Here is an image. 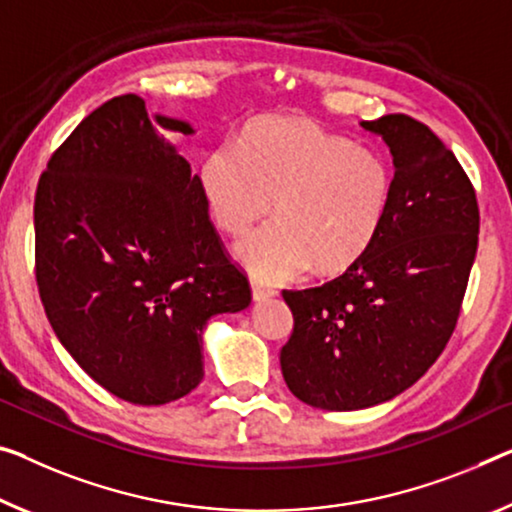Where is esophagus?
<instances>
[{"label":"esophagus","instance_id":"34e87169","mask_svg":"<svg viewBox=\"0 0 512 512\" xmlns=\"http://www.w3.org/2000/svg\"><path fill=\"white\" fill-rule=\"evenodd\" d=\"M251 295H254V300H256V302H261V300H267V297H272V295H274V288L265 286L263 281L251 279Z\"/></svg>","mask_w":512,"mask_h":512}]
</instances>
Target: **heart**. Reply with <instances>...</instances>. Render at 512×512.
Segmentation results:
<instances>
[{"instance_id": "b5f03b06", "label": "heart", "mask_w": 512, "mask_h": 512, "mask_svg": "<svg viewBox=\"0 0 512 512\" xmlns=\"http://www.w3.org/2000/svg\"><path fill=\"white\" fill-rule=\"evenodd\" d=\"M201 190L217 226L245 235L277 201L279 219L238 247L256 277L286 281L316 263L341 272L380 233L393 169L368 146L288 116L251 123L242 146L222 141L201 164Z\"/></svg>"}]
</instances>
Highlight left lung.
I'll use <instances>...</instances> for the list:
<instances>
[{
	"label": "left lung",
	"mask_w": 512,
	"mask_h": 512,
	"mask_svg": "<svg viewBox=\"0 0 512 512\" xmlns=\"http://www.w3.org/2000/svg\"><path fill=\"white\" fill-rule=\"evenodd\" d=\"M361 125L382 135L396 167L382 229L336 279L283 290L295 320L283 380L329 412L384 403L435 364L458 322L481 226L474 185L428 125L405 114Z\"/></svg>",
	"instance_id": "obj_1"
}]
</instances>
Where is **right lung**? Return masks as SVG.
Returning <instances> with one entry per match:
<instances>
[{
    "mask_svg": "<svg viewBox=\"0 0 512 512\" xmlns=\"http://www.w3.org/2000/svg\"><path fill=\"white\" fill-rule=\"evenodd\" d=\"M160 130L192 132L151 119L135 93L107 100L52 153L34 201L45 316L100 387L135 405L196 389L208 318L251 302L201 178Z\"/></svg>",
    "mask_w": 512,
    "mask_h": 512,
    "instance_id": "add662e5",
    "label": "right lung"
}]
</instances>
